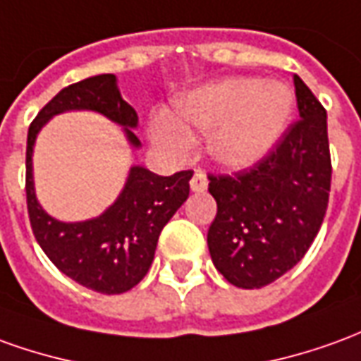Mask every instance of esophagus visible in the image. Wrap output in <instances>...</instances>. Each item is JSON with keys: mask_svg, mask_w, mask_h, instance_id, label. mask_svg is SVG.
<instances>
[{"mask_svg": "<svg viewBox=\"0 0 361 361\" xmlns=\"http://www.w3.org/2000/svg\"><path fill=\"white\" fill-rule=\"evenodd\" d=\"M189 188L193 193H201V191H205L207 189V178L201 172L193 173V178L189 181Z\"/></svg>", "mask_w": 361, "mask_h": 361, "instance_id": "obj_1", "label": "esophagus"}]
</instances>
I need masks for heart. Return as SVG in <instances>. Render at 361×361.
<instances>
[{
    "label": "heart",
    "mask_w": 361,
    "mask_h": 361,
    "mask_svg": "<svg viewBox=\"0 0 361 361\" xmlns=\"http://www.w3.org/2000/svg\"><path fill=\"white\" fill-rule=\"evenodd\" d=\"M291 87L262 78H231L201 85L173 103L176 117L152 121L150 137L164 150L183 154L193 145L191 130L207 135V154L221 168L240 172L262 162L291 125Z\"/></svg>",
    "instance_id": "b5f03b06"
}]
</instances>
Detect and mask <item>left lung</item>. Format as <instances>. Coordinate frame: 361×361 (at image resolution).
Returning a JSON list of instances; mask_svg holds the SVG:
<instances>
[{
  "label": "left lung",
  "instance_id": "8db88e82",
  "mask_svg": "<svg viewBox=\"0 0 361 361\" xmlns=\"http://www.w3.org/2000/svg\"><path fill=\"white\" fill-rule=\"evenodd\" d=\"M299 121L252 170L211 176L216 216L207 233L215 268L242 289L269 286L314 240L330 193L326 111L293 75Z\"/></svg>",
  "mask_w": 361,
  "mask_h": 361
}]
</instances>
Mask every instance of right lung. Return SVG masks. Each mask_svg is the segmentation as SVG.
Segmentation results:
<instances>
[{
  "mask_svg": "<svg viewBox=\"0 0 361 361\" xmlns=\"http://www.w3.org/2000/svg\"><path fill=\"white\" fill-rule=\"evenodd\" d=\"M68 111L99 113L123 128L130 148L142 146L135 135L137 111L123 99L115 74L92 75L58 92L27 135V207L32 233L50 262L75 283L103 295L125 293L152 266L158 236L189 197L193 172L156 176L145 166H130L121 193L102 215L75 223L58 221L39 203L32 154L42 127Z\"/></svg>",
  "mask_w": 361,
  "mask_h": 361,
  "instance_id": "right-lung-1",
  "label": "right lung"
}]
</instances>
